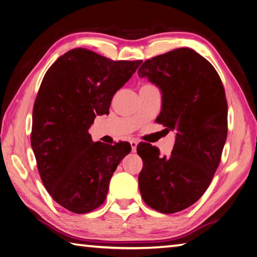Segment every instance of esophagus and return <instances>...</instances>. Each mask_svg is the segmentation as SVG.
<instances>
[{"label":"esophagus","instance_id":"obj_1","mask_svg":"<svg viewBox=\"0 0 257 257\" xmlns=\"http://www.w3.org/2000/svg\"><path fill=\"white\" fill-rule=\"evenodd\" d=\"M130 146H131V150H133V152H136L137 151V146H138V141H137V140H131L130 141Z\"/></svg>","mask_w":257,"mask_h":257}]
</instances>
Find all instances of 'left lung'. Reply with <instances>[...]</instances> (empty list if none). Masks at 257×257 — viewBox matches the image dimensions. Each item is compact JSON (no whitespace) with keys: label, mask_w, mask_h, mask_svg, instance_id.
Listing matches in <instances>:
<instances>
[{"label":"left lung","mask_w":257,"mask_h":257,"mask_svg":"<svg viewBox=\"0 0 257 257\" xmlns=\"http://www.w3.org/2000/svg\"><path fill=\"white\" fill-rule=\"evenodd\" d=\"M138 74L162 94L156 121L176 133L170 157L148 143L137 147L141 197L154 210L175 213L204 195L220 163L228 134L224 88L212 64L189 48L145 61Z\"/></svg>","instance_id":"8db88e82"}]
</instances>
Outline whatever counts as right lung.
Segmentation results:
<instances>
[{
  "instance_id": "1",
  "label": "right lung",
  "mask_w": 257,
  "mask_h": 257,
  "mask_svg": "<svg viewBox=\"0 0 257 257\" xmlns=\"http://www.w3.org/2000/svg\"><path fill=\"white\" fill-rule=\"evenodd\" d=\"M141 60L112 61L76 48L46 72L33 109L31 142L41 181L53 200L74 213L96 209L131 151L129 142H94L88 129L108 114L111 99Z\"/></svg>"
}]
</instances>
